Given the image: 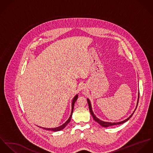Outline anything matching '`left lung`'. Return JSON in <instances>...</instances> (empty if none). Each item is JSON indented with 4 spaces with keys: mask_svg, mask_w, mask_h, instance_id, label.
Here are the masks:
<instances>
[{
    "mask_svg": "<svg viewBox=\"0 0 153 153\" xmlns=\"http://www.w3.org/2000/svg\"><path fill=\"white\" fill-rule=\"evenodd\" d=\"M87 102H88V107H89L90 112L91 114L92 115V116H93V119H94L96 121H97L99 124H100V125H101L102 126L104 127H107L111 126H114V125H118V124H123V123H124L126 122L127 121H128L129 119H130V118L131 117V116L133 115L134 113V112L133 113V114H131V116H130L128 119H127L126 120H124V121H120V122H117V123H109V122H105V121H102L100 120H99V119H98V118H97V117L95 116V115L94 114V113H93V111H92L91 105V104H90V100H89L88 99H87ZM138 100H139V94H138V97L137 104H138ZM136 108H137V107H136ZM134 111H135V110H134Z\"/></svg>",
    "mask_w": 153,
    "mask_h": 153,
    "instance_id": "8db88e82",
    "label": "left lung"
}]
</instances>
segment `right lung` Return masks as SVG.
<instances>
[{"label": "right lung", "instance_id": "right-lung-1", "mask_svg": "<svg viewBox=\"0 0 153 153\" xmlns=\"http://www.w3.org/2000/svg\"><path fill=\"white\" fill-rule=\"evenodd\" d=\"M77 97H78V96L76 95V96L74 97V99H73V102H72V110H71V115H70L69 119H68V120L65 124H63V125H62V126H59V127H56V128H43V127H42V128H44V129H45V130H51V131H60V130L63 129V128L68 124V123H69V122L70 121V120H71V116H72V114H73V112L74 105L75 102L77 100Z\"/></svg>", "mask_w": 153, "mask_h": 153}]
</instances>
